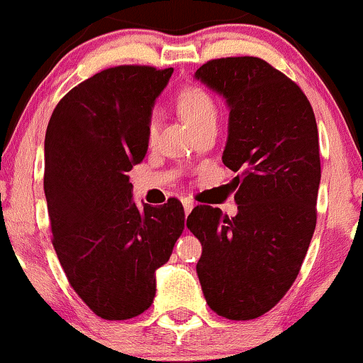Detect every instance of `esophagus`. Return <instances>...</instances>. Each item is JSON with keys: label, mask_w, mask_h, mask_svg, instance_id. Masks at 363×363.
<instances>
[{"label": "esophagus", "mask_w": 363, "mask_h": 363, "mask_svg": "<svg viewBox=\"0 0 363 363\" xmlns=\"http://www.w3.org/2000/svg\"><path fill=\"white\" fill-rule=\"evenodd\" d=\"M182 206H184L186 215H189L191 210L194 208V201H193V199H189V198H184V199H182Z\"/></svg>", "instance_id": "1"}]
</instances>
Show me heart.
Masks as SVG:
<instances>
[{
	"mask_svg": "<svg viewBox=\"0 0 363 363\" xmlns=\"http://www.w3.org/2000/svg\"><path fill=\"white\" fill-rule=\"evenodd\" d=\"M177 107L194 131L206 126V124L216 123V118H218V104H216L213 95L206 89H203V86H186L179 94ZM158 126H160L158 112L152 111L148 116L147 126L150 141L157 138Z\"/></svg>",
	"mask_w": 363,
	"mask_h": 363,
	"instance_id": "heart-1",
	"label": "heart"
}]
</instances>
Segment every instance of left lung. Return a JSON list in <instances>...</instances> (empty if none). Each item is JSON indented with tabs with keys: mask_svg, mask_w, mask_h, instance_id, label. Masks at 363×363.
I'll return each mask as SVG.
<instances>
[{
	"mask_svg": "<svg viewBox=\"0 0 363 363\" xmlns=\"http://www.w3.org/2000/svg\"><path fill=\"white\" fill-rule=\"evenodd\" d=\"M228 109L223 164L237 215L196 206L187 228L203 254L196 264L206 303L222 318L256 319L295 281L318 220L319 135L295 82L259 57H220L194 73Z\"/></svg>",
	"mask_w": 363,
	"mask_h": 363,
	"instance_id": "left-lung-1",
	"label": "left lung"
}]
</instances>
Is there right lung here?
Returning a JSON list of instances; mask_svg holds the SVG:
<instances>
[{"mask_svg": "<svg viewBox=\"0 0 363 363\" xmlns=\"http://www.w3.org/2000/svg\"><path fill=\"white\" fill-rule=\"evenodd\" d=\"M172 72L104 69L61 99L45 131L54 251L69 285L102 319H131L152 306L155 272L184 230L177 199L138 208L128 176L147 155L148 116Z\"/></svg>", "mask_w": 363, "mask_h": 363, "instance_id": "obj_1", "label": "right lung"}]
</instances>
